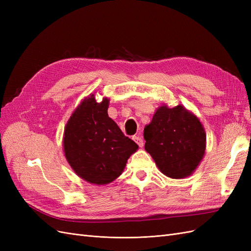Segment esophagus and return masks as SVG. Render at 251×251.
<instances>
[{
  "label": "esophagus",
  "instance_id": "esophagus-1",
  "mask_svg": "<svg viewBox=\"0 0 251 251\" xmlns=\"http://www.w3.org/2000/svg\"><path fill=\"white\" fill-rule=\"evenodd\" d=\"M133 140H134L136 143H137L140 148L143 147V139H142L141 137H139V136H134Z\"/></svg>",
  "mask_w": 251,
  "mask_h": 251
}]
</instances>
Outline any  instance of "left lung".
<instances>
[{
  "label": "left lung",
  "instance_id": "1",
  "mask_svg": "<svg viewBox=\"0 0 251 251\" xmlns=\"http://www.w3.org/2000/svg\"><path fill=\"white\" fill-rule=\"evenodd\" d=\"M144 149L165 176L182 179L192 175L203 159L206 135L200 120L183 105H162L143 132Z\"/></svg>",
  "mask_w": 251,
  "mask_h": 251
}]
</instances>
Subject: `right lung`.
<instances>
[{
    "instance_id": "right-lung-1",
    "label": "right lung",
    "mask_w": 251,
    "mask_h": 251,
    "mask_svg": "<svg viewBox=\"0 0 251 251\" xmlns=\"http://www.w3.org/2000/svg\"><path fill=\"white\" fill-rule=\"evenodd\" d=\"M109 100L97 102L94 94L75 109L65 127L64 151L77 176L102 185L119 177L138 146L108 115Z\"/></svg>"
}]
</instances>
